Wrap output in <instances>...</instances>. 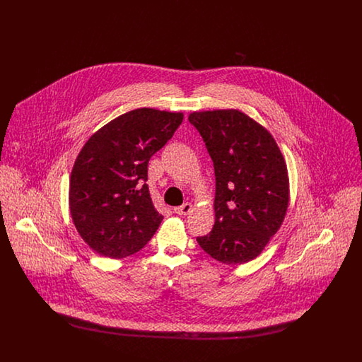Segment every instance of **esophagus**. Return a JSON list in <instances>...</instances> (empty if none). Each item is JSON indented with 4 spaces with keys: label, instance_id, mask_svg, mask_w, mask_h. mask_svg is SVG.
Here are the masks:
<instances>
[{
    "label": "esophagus",
    "instance_id": "34e87169",
    "mask_svg": "<svg viewBox=\"0 0 362 362\" xmlns=\"http://www.w3.org/2000/svg\"><path fill=\"white\" fill-rule=\"evenodd\" d=\"M191 210H192V205L191 204H183L182 206L175 207L173 209V211L176 213V214H180V216H186V214H189L191 213Z\"/></svg>",
    "mask_w": 362,
    "mask_h": 362
}]
</instances>
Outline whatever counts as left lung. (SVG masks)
Returning a JSON list of instances; mask_svg holds the SVG:
<instances>
[{
    "label": "left lung",
    "instance_id": "left-lung-1",
    "mask_svg": "<svg viewBox=\"0 0 362 362\" xmlns=\"http://www.w3.org/2000/svg\"><path fill=\"white\" fill-rule=\"evenodd\" d=\"M189 121L204 138L216 175V223L197 241L218 262H250L276 235L288 210L284 156L273 136L239 110L192 112Z\"/></svg>",
    "mask_w": 362,
    "mask_h": 362
}]
</instances>
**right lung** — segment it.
<instances>
[{
  "label": "right lung",
  "instance_id": "1",
  "mask_svg": "<svg viewBox=\"0 0 362 362\" xmlns=\"http://www.w3.org/2000/svg\"><path fill=\"white\" fill-rule=\"evenodd\" d=\"M182 121V112L137 108L104 124L80 151L70 175V216L99 255L130 257L155 235L163 216L145 183L148 163Z\"/></svg>",
  "mask_w": 362,
  "mask_h": 362
}]
</instances>
